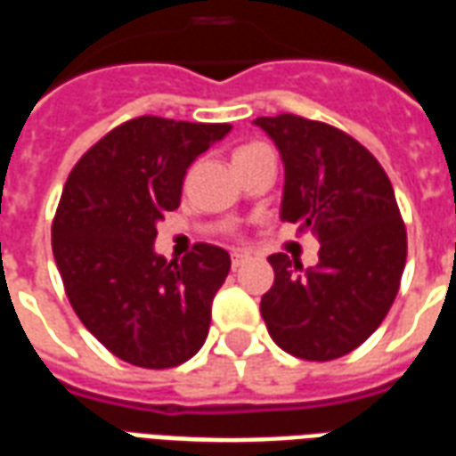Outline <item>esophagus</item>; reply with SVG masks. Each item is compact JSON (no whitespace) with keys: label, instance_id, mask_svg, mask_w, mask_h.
Here are the masks:
<instances>
[{"label":"esophagus","instance_id":"esophagus-1","mask_svg":"<svg viewBox=\"0 0 456 456\" xmlns=\"http://www.w3.org/2000/svg\"><path fill=\"white\" fill-rule=\"evenodd\" d=\"M247 261H248L247 254H232V268H234V271H237L239 266H244Z\"/></svg>","mask_w":456,"mask_h":456}]
</instances>
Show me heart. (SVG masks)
<instances>
[{"label": "heart", "mask_w": 456, "mask_h": 456, "mask_svg": "<svg viewBox=\"0 0 456 456\" xmlns=\"http://www.w3.org/2000/svg\"><path fill=\"white\" fill-rule=\"evenodd\" d=\"M254 149H258L256 143H254V146H241V149L237 151V156H239V153H248V151H254Z\"/></svg>", "instance_id": "obj_1"}]
</instances>
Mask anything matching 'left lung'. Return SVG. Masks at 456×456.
Here are the masks:
<instances>
[{"instance_id": "left-lung-1", "label": "left lung", "mask_w": 456, "mask_h": 456, "mask_svg": "<svg viewBox=\"0 0 456 456\" xmlns=\"http://www.w3.org/2000/svg\"><path fill=\"white\" fill-rule=\"evenodd\" d=\"M254 124L286 166L281 219L320 241V264L307 271L288 254L268 256L276 281L261 315L283 352L332 362L366 342L398 296L408 254L401 209L381 163L342 129L296 114Z\"/></svg>"}]
</instances>
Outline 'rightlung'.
Listing matches in <instances>:
<instances>
[{"instance_id": "right-lung-1", "label": "right lung", "mask_w": 456, "mask_h": 456, "mask_svg": "<svg viewBox=\"0 0 456 456\" xmlns=\"http://www.w3.org/2000/svg\"><path fill=\"white\" fill-rule=\"evenodd\" d=\"M232 124L136 117L104 134L65 180L53 256L90 332L141 369H173L200 352L229 254L195 244L180 264L153 251L156 222L180 205L183 178Z\"/></svg>"}]
</instances>
